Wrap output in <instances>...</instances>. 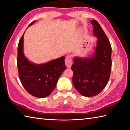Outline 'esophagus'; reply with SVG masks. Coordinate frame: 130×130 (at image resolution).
Returning a JSON list of instances; mask_svg holds the SVG:
<instances>
[{
  "label": "esophagus",
  "instance_id": "obj_1",
  "mask_svg": "<svg viewBox=\"0 0 130 130\" xmlns=\"http://www.w3.org/2000/svg\"><path fill=\"white\" fill-rule=\"evenodd\" d=\"M73 63L72 58L70 56H68L65 59V65L68 68H70Z\"/></svg>",
  "mask_w": 130,
  "mask_h": 130
}]
</instances>
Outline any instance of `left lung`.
Segmentation results:
<instances>
[{
	"label": "left lung",
	"instance_id": "obj_1",
	"mask_svg": "<svg viewBox=\"0 0 130 130\" xmlns=\"http://www.w3.org/2000/svg\"><path fill=\"white\" fill-rule=\"evenodd\" d=\"M93 35L98 39L95 51L90 57H75L72 65L73 86L82 95H97L105 88L111 69V46L97 21L92 20Z\"/></svg>",
	"mask_w": 130,
	"mask_h": 130
}]
</instances>
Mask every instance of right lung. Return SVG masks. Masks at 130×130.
I'll use <instances>...</instances> for the list:
<instances>
[{
	"label": "right lung",
	"mask_w": 130,
	"mask_h": 130,
	"mask_svg": "<svg viewBox=\"0 0 130 130\" xmlns=\"http://www.w3.org/2000/svg\"><path fill=\"white\" fill-rule=\"evenodd\" d=\"M35 22L30 23L28 27ZM24 34V33L18 47L17 64L19 79L30 95L37 98L46 97L52 93L59 77L67 69L65 57L62 56L41 64L30 62L23 52Z\"/></svg>",
	"instance_id": "1"
}]
</instances>
